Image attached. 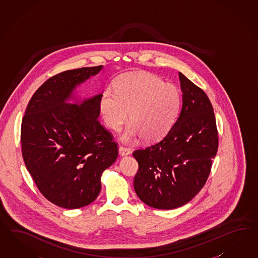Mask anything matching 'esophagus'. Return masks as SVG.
<instances>
[{
	"mask_svg": "<svg viewBox=\"0 0 258 258\" xmlns=\"http://www.w3.org/2000/svg\"><path fill=\"white\" fill-rule=\"evenodd\" d=\"M119 155L120 156H127V155H130L131 154V150L130 149H127V148H125V147H120L118 149Z\"/></svg>",
	"mask_w": 258,
	"mask_h": 258,
	"instance_id": "obj_1",
	"label": "esophagus"
}]
</instances>
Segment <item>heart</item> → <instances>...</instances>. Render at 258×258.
Masks as SVG:
<instances>
[{"mask_svg": "<svg viewBox=\"0 0 258 258\" xmlns=\"http://www.w3.org/2000/svg\"><path fill=\"white\" fill-rule=\"evenodd\" d=\"M177 87L163 83L159 77L146 72H132L120 77L114 90L107 88L99 100V110L106 125L119 132L132 121L120 141L134 144L144 137L147 142L162 138L171 130L180 109Z\"/></svg>", "mask_w": 258, "mask_h": 258, "instance_id": "heart-1", "label": "heart"}]
</instances>
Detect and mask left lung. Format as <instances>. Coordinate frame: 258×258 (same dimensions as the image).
<instances>
[{
  "label": "left lung",
  "mask_w": 258,
  "mask_h": 258,
  "mask_svg": "<svg viewBox=\"0 0 258 258\" xmlns=\"http://www.w3.org/2000/svg\"><path fill=\"white\" fill-rule=\"evenodd\" d=\"M182 106L165 136L133 152L139 163L134 189L147 206L173 209L189 202L206 184L218 150L216 119L206 93L179 72Z\"/></svg>",
  "instance_id": "1"
}]
</instances>
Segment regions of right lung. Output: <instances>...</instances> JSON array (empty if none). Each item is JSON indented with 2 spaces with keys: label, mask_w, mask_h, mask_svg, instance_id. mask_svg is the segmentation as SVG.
Here are the masks:
<instances>
[{
  "label": "right lung",
  "mask_w": 258,
  "mask_h": 258,
  "mask_svg": "<svg viewBox=\"0 0 258 258\" xmlns=\"http://www.w3.org/2000/svg\"><path fill=\"white\" fill-rule=\"evenodd\" d=\"M102 69L67 70L49 78L35 91L22 119L26 168L43 196L60 208L80 209L95 201L101 174L117 159L116 144L98 120L102 94L83 99L75 92Z\"/></svg>",
  "instance_id": "right-lung-1"
}]
</instances>
